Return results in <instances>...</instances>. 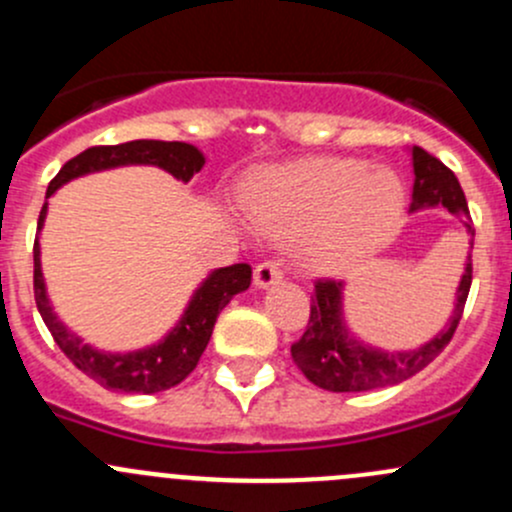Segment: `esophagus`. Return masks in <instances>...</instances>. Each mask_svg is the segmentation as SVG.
Wrapping results in <instances>:
<instances>
[{"mask_svg":"<svg viewBox=\"0 0 512 512\" xmlns=\"http://www.w3.org/2000/svg\"><path fill=\"white\" fill-rule=\"evenodd\" d=\"M280 280H282V267L277 265V262L265 260L255 267V287L257 289H267Z\"/></svg>","mask_w":512,"mask_h":512,"instance_id":"1","label":"esophagus"}]
</instances>
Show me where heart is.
Wrapping results in <instances>:
<instances>
[{"label":"heart","instance_id":"obj_1","mask_svg":"<svg viewBox=\"0 0 512 512\" xmlns=\"http://www.w3.org/2000/svg\"><path fill=\"white\" fill-rule=\"evenodd\" d=\"M250 218L275 237H299L309 267H344L381 245L404 210V183L386 165L312 158L260 175L245 195Z\"/></svg>","mask_w":512,"mask_h":512}]
</instances>
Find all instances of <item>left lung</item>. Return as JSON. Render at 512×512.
Segmentation results:
<instances>
[{"label": "left lung", "instance_id": "obj_1", "mask_svg": "<svg viewBox=\"0 0 512 512\" xmlns=\"http://www.w3.org/2000/svg\"><path fill=\"white\" fill-rule=\"evenodd\" d=\"M411 163H414V193H411L409 213L428 208H443L448 213L463 218V227L468 232V245L473 247V223L468 220V203L463 195L461 183L446 165L423 148H411ZM471 252L466 257L461 282L456 287V299L448 322L441 332L423 342L416 349H389L371 347L361 342L349 329L344 319V282L342 280H317L312 297V312H309L307 332L299 342L292 344L294 364L314 386L337 394H359V391L384 389V386L401 384L418 374L423 366L431 364L438 354L446 349L461 322L463 307H466L468 289L473 280Z\"/></svg>", "mask_w": 512, "mask_h": 512}]
</instances>
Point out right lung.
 I'll return each instance as SVG.
<instances>
[{"label":"right lung","instance_id":"obj_1","mask_svg":"<svg viewBox=\"0 0 512 512\" xmlns=\"http://www.w3.org/2000/svg\"><path fill=\"white\" fill-rule=\"evenodd\" d=\"M123 165H156L173 178L188 183L195 173H200L205 156L195 146L180 141H128L121 146H94L71 158L46 188L44 208L39 213L34 242V297L51 337L59 344L61 352L74 361L76 369L91 376L103 389L123 391V394H158L180 384L198 366L218 322V314L235 294L250 287L252 270L250 265H232L210 272L193 292L178 324L151 347L136 349V352H101L86 344L79 334L71 332L51 307L44 272H41L39 232L49 210V198L69 180L101 173V170L123 168Z\"/></svg>","mask_w":512,"mask_h":512}]
</instances>
